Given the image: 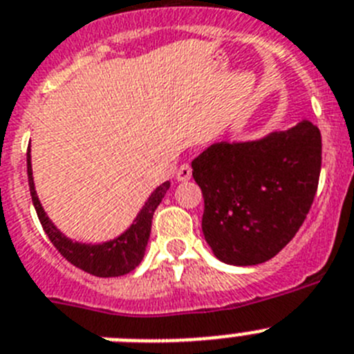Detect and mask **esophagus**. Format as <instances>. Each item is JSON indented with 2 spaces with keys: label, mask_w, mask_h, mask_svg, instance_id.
Wrapping results in <instances>:
<instances>
[{
  "label": "esophagus",
  "mask_w": 354,
  "mask_h": 354,
  "mask_svg": "<svg viewBox=\"0 0 354 354\" xmlns=\"http://www.w3.org/2000/svg\"><path fill=\"white\" fill-rule=\"evenodd\" d=\"M175 179L179 180V183H186V180L192 179V167L187 162L180 165L179 170L175 171Z\"/></svg>",
  "instance_id": "1"
}]
</instances>
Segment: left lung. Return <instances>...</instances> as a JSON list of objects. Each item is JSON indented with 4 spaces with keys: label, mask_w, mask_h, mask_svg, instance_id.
Here are the masks:
<instances>
[{
    "label": "left lung",
    "mask_w": 354,
    "mask_h": 354,
    "mask_svg": "<svg viewBox=\"0 0 354 354\" xmlns=\"http://www.w3.org/2000/svg\"><path fill=\"white\" fill-rule=\"evenodd\" d=\"M321 131L303 120L255 142L212 143L192 161L202 232L221 262L270 261L296 236L321 174Z\"/></svg>",
    "instance_id": "obj_1"
}]
</instances>
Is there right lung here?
<instances>
[{"mask_svg":"<svg viewBox=\"0 0 354 354\" xmlns=\"http://www.w3.org/2000/svg\"><path fill=\"white\" fill-rule=\"evenodd\" d=\"M28 184H30L31 202L35 205L37 216L42 223L44 232L48 234L55 248L62 253V257L67 259L71 264H74L80 270L93 274V277L109 278L127 274L143 261L147 243L150 237V227H152V216L158 205L161 204L162 196L167 195L170 183H162L156 187L154 193L149 196L142 211L138 212L136 220L133 221L126 232L111 241H106L102 245H84L68 239L67 236L58 230L49 220L48 214L44 212L40 200L37 196L35 184H33V174H31V158L30 149H28Z\"/></svg>","mask_w":354,"mask_h":354,"instance_id":"1","label":"right lung"}]
</instances>
